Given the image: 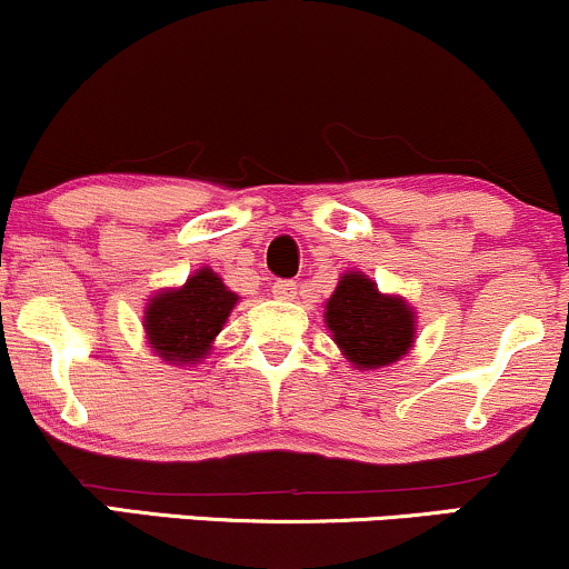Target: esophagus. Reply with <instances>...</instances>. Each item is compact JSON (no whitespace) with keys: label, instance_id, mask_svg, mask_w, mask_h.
Returning a JSON list of instances; mask_svg holds the SVG:
<instances>
[{"label":"esophagus","instance_id":"34e87169","mask_svg":"<svg viewBox=\"0 0 569 569\" xmlns=\"http://www.w3.org/2000/svg\"><path fill=\"white\" fill-rule=\"evenodd\" d=\"M272 293H276V299L291 302V299H297V283H293V280H276V283H272Z\"/></svg>","mask_w":569,"mask_h":569}]
</instances>
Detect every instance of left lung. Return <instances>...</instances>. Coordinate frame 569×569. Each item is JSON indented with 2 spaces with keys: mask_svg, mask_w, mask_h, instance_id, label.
<instances>
[{
  "mask_svg": "<svg viewBox=\"0 0 569 569\" xmlns=\"http://www.w3.org/2000/svg\"><path fill=\"white\" fill-rule=\"evenodd\" d=\"M326 329L339 352L358 371L393 367L415 348V307L398 293H382L361 270L339 276L335 293L326 299Z\"/></svg>",
  "mask_w": 569,
  "mask_h": 569,
  "instance_id": "obj_1",
  "label": "left lung"
}]
</instances>
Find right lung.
<instances>
[{"instance_id": "add662e5", "label": "right lung", "mask_w": 569, "mask_h": 569, "mask_svg": "<svg viewBox=\"0 0 569 569\" xmlns=\"http://www.w3.org/2000/svg\"><path fill=\"white\" fill-rule=\"evenodd\" d=\"M240 297L224 286L219 272L200 267L184 283L160 289L143 307V337L162 363L194 367L213 350L219 331Z\"/></svg>"}]
</instances>
